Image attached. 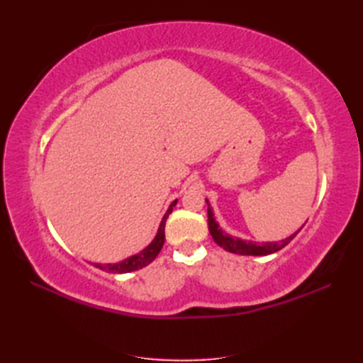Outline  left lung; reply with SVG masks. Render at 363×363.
Instances as JSON below:
<instances>
[{
    "label": "left lung",
    "mask_w": 363,
    "mask_h": 363,
    "mask_svg": "<svg viewBox=\"0 0 363 363\" xmlns=\"http://www.w3.org/2000/svg\"><path fill=\"white\" fill-rule=\"evenodd\" d=\"M207 203V221H208V232H211L212 238L215 242L223 247L225 251L230 252H235V255H242V256H268L272 255V252H276L279 250H281L283 247H286L291 240L300 233V230H296L295 233H292L289 238L280 240V242H252V240H245V239H239V238H233L227 235L225 232H223L221 228H219V224L216 223V219L213 216V212L211 208V204L206 200Z\"/></svg>",
    "instance_id": "left-lung-1"
}]
</instances>
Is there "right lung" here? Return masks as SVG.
Segmentation results:
<instances>
[{
    "instance_id": "1",
    "label": "right lung",
    "mask_w": 363,
    "mask_h": 363,
    "mask_svg": "<svg viewBox=\"0 0 363 363\" xmlns=\"http://www.w3.org/2000/svg\"><path fill=\"white\" fill-rule=\"evenodd\" d=\"M177 204V200H174L169 206V208L167 211V213L163 215L159 230H157V235L155 236V239L151 240V244L148 247H145L142 251H139L138 255L130 256L127 259H124L123 262H118V263H106V265H101V263H94L95 268H100L103 271L107 272H113V274H125V272H131V271H136L147 267L148 263H151L157 257V255L160 252L163 242H164V224H167V218L169 216V213L172 212V207Z\"/></svg>"
}]
</instances>
